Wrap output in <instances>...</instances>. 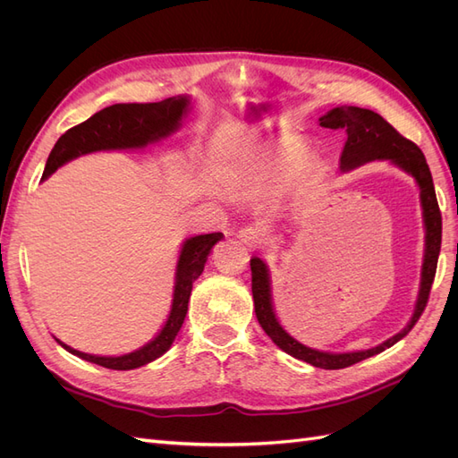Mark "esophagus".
<instances>
[{"mask_svg":"<svg viewBox=\"0 0 458 458\" xmlns=\"http://www.w3.org/2000/svg\"><path fill=\"white\" fill-rule=\"evenodd\" d=\"M237 237L246 244V246H250V248H258V246H261L263 242H266V231H263L261 227H254V225H246L244 229H241L239 233H237Z\"/></svg>","mask_w":458,"mask_h":458,"instance_id":"1","label":"esophagus"}]
</instances>
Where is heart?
Listing matches in <instances>:
<instances>
[{"label": "heart", "instance_id": "heart-1", "mask_svg": "<svg viewBox=\"0 0 458 458\" xmlns=\"http://www.w3.org/2000/svg\"><path fill=\"white\" fill-rule=\"evenodd\" d=\"M273 174L267 172H258L254 175H250V183H254L256 187H266L269 182H273Z\"/></svg>", "mask_w": 458, "mask_h": 458}]
</instances>
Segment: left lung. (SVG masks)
<instances>
[{
	"label": "left lung",
	"instance_id": "1",
	"mask_svg": "<svg viewBox=\"0 0 458 458\" xmlns=\"http://www.w3.org/2000/svg\"><path fill=\"white\" fill-rule=\"evenodd\" d=\"M323 128L328 130H344L348 140L344 143V150L340 155V170L348 172L357 168V165L372 162V160H392L401 170L411 174L420 187V202H422V214H424V227H426V248H424V263H422V279L419 300L414 306V313L411 317L409 325L399 332V335L387 338L384 344L370 348L365 352H352V353H327L308 348V345L294 340L288 332L279 325L273 311L271 303V283H269V271L267 266L259 258L250 259L252 269V296H254V308L256 317L266 330V335L279 345L283 352L293 355L300 361H306L318 369H345L352 367L363 359H369L384 352L386 348H392L401 338H405L411 328L417 325L422 311L426 310V303L429 298V290L437 269V258L441 248V212L436 199V189L432 182V174H429L428 162L422 155V150L409 141L407 137L401 135L392 123H387L380 114L372 113L369 108L359 106H336L328 110L325 116L318 118Z\"/></svg>",
	"mask_w": 458,
	"mask_h": 458
}]
</instances>
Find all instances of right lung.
<instances>
[{"label":"right lung","instance_id":"add662e5","mask_svg":"<svg viewBox=\"0 0 458 458\" xmlns=\"http://www.w3.org/2000/svg\"><path fill=\"white\" fill-rule=\"evenodd\" d=\"M187 97H170V99L160 103H118L99 110V113H95L91 118L78 123V126L59 137V141L55 143L47 158L46 172L41 179L49 177L64 162L80 155H88V152L108 148H137L158 141L160 137L170 135L177 128L179 120H182L187 110ZM221 239H224V233H208L185 241L177 259L174 301L168 321L158 332V336L143 345L141 350L120 357H99L72 350L71 345L63 344L61 340L57 342L66 352L86 359L89 363L113 370H131L155 361L157 357L168 352L174 344L179 328H182L185 321L192 283L204 271V263L208 256H210V250Z\"/></svg>","mask_w":458,"mask_h":458}]
</instances>
